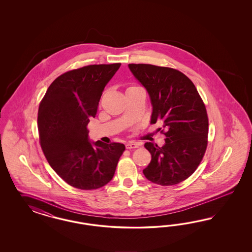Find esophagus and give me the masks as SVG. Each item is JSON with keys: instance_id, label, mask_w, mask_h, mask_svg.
Wrapping results in <instances>:
<instances>
[{"instance_id": "34e87169", "label": "esophagus", "mask_w": 252, "mask_h": 252, "mask_svg": "<svg viewBox=\"0 0 252 252\" xmlns=\"http://www.w3.org/2000/svg\"><path fill=\"white\" fill-rule=\"evenodd\" d=\"M137 147H138V144H137V142H133V141H129V142H127V143H126V149H128V150L135 149V148H137Z\"/></svg>"}]
</instances>
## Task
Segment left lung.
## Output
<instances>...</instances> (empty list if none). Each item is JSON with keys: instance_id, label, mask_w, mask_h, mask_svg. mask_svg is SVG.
Listing matches in <instances>:
<instances>
[{"instance_id": "left-lung-1", "label": "left lung", "mask_w": 252, "mask_h": 252, "mask_svg": "<svg viewBox=\"0 0 252 252\" xmlns=\"http://www.w3.org/2000/svg\"><path fill=\"white\" fill-rule=\"evenodd\" d=\"M131 73L148 92L151 124L166 129L165 143L146 142L152 160L143 170L148 180L160 186L180 183L195 172L207 148L206 108L190 79L176 69L130 63Z\"/></svg>"}]
</instances>
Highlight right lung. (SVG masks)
I'll return each mask as SVG.
<instances>
[{"mask_svg":"<svg viewBox=\"0 0 252 252\" xmlns=\"http://www.w3.org/2000/svg\"><path fill=\"white\" fill-rule=\"evenodd\" d=\"M121 63L92 64L58 76L38 107L40 146L51 167L70 186L84 190L109 183L126 147L91 141L87 126Z\"/></svg>","mask_w":252,"mask_h":252,"instance_id":"1","label":"right lung"}]
</instances>
